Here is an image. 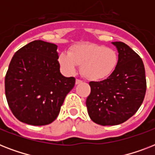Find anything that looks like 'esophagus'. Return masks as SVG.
I'll return each instance as SVG.
<instances>
[{
    "label": "esophagus",
    "mask_w": 155,
    "mask_h": 155,
    "mask_svg": "<svg viewBox=\"0 0 155 155\" xmlns=\"http://www.w3.org/2000/svg\"><path fill=\"white\" fill-rule=\"evenodd\" d=\"M81 83H82V80L76 79V80H75V84H81Z\"/></svg>",
    "instance_id": "obj_1"
}]
</instances>
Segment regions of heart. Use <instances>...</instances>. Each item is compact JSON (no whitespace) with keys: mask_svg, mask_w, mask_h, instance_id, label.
I'll return each instance as SVG.
<instances>
[{"mask_svg":"<svg viewBox=\"0 0 155 155\" xmlns=\"http://www.w3.org/2000/svg\"><path fill=\"white\" fill-rule=\"evenodd\" d=\"M58 61L68 74H74L78 65L81 73L89 80H104L113 74L118 63L115 50L95 43L74 45L69 52L59 54Z\"/></svg>","mask_w":155,"mask_h":155,"instance_id":"obj_1","label":"heart"}]
</instances>
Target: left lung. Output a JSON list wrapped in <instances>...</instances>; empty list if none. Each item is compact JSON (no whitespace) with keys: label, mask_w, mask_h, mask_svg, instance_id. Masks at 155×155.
<instances>
[{"label":"left lung","mask_w":155,"mask_h":155,"mask_svg":"<svg viewBox=\"0 0 155 155\" xmlns=\"http://www.w3.org/2000/svg\"><path fill=\"white\" fill-rule=\"evenodd\" d=\"M112 43L117 49V66L106 80L89 83L91 93L86 101L90 118L101 125H119L134 115L147 91L142 58L124 42Z\"/></svg>","instance_id":"1"}]
</instances>
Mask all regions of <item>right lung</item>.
Listing matches in <instances>:
<instances>
[{
    "mask_svg": "<svg viewBox=\"0 0 155 155\" xmlns=\"http://www.w3.org/2000/svg\"><path fill=\"white\" fill-rule=\"evenodd\" d=\"M57 45L35 40L14 54L5 79L8 104L17 119L32 125L51 124L58 117L74 77L60 73Z\"/></svg>",
    "mask_w": 155,
    "mask_h": 155,
    "instance_id": "1",
    "label": "right lung"
}]
</instances>
